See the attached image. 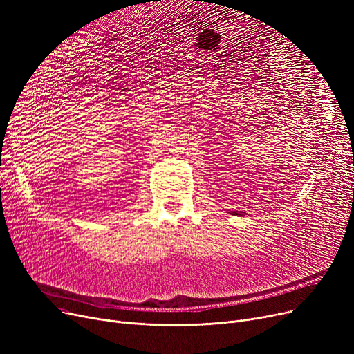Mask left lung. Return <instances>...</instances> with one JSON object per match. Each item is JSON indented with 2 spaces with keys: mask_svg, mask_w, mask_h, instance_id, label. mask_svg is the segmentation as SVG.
Returning a JSON list of instances; mask_svg holds the SVG:
<instances>
[{
  "mask_svg": "<svg viewBox=\"0 0 354 354\" xmlns=\"http://www.w3.org/2000/svg\"><path fill=\"white\" fill-rule=\"evenodd\" d=\"M232 215H244L243 212H232Z\"/></svg>",
  "mask_w": 354,
  "mask_h": 354,
  "instance_id": "left-lung-1",
  "label": "left lung"
}]
</instances>
